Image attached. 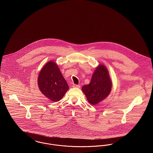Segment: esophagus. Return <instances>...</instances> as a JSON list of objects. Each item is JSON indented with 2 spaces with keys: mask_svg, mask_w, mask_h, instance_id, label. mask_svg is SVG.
Returning a JSON list of instances; mask_svg holds the SVG:
<instances>
[{
  "mask_svg": "<svg viewBox=\"0 0 153 153\" xmlns=\"http://www.w3.org/2000/svg\"><path fill=\"white\" fill-rule=\"evenodd\" d=\"M73 87L74 88H80V85H76V84H73Z\"/></svg>",
  "mask_w": 153,
  "mask_h": 153,
  "instance_id": "esophagus-1",
  "label": "esophagus"
}]
</instances>
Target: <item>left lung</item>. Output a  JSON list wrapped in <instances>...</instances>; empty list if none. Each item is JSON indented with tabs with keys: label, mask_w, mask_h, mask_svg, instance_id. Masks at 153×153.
Here are the masks:
<instances>
[{
	"label": "left lung",
	"mask_w": 153,
	"mask_h": 153,
	"mask_svg": "<svg viewBox=\"0 0 153 153\" xmlns=\"http://www.w3.org/2000/svg\"><path fill=\"white\" fill-rule=\"evenodd\" d=\"M112 82L105 66L99 65L92 75L90 83L82 87L88 101L95 105L105 99L110 93Z\"/></svg>",
	"instance_id": "1"
}]
</instances>
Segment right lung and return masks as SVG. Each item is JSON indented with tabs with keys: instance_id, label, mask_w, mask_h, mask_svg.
Returning a JSON list of instances; mask_svg holds the SVG:
<instances>
[{
	"instance_id": "right-lung-1",
	"label": "right lung",
	"mask_w": 153,
	"mask_h": 153,
	"mask_svg": "<svg viewBox=\"0 0 153 153\" xmlns=\"http://www.w3.org/2000/svg\"><path fill=\"white\" fill-rule=\"evenodd\" d=\"M38 87L46 97L52 102H58L65 95L69 86L57 65L53 61L48 62L39 74Z\"/></svg>"
}]
</instances>
